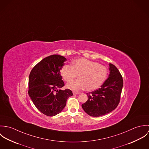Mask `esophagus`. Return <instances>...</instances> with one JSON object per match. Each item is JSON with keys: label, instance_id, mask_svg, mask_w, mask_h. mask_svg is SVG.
I'll return each mask as SVG.
<instances>
[{"label": "esophagus", "instance_id": "esophagus-1", "mask_svg": "<svg viewBox=\"0 0 149 149\" xmlns=\"http://www.w3.org/2000/svg\"><path fill=\"white\" fill-rule=\"evenodd\" d=\"M73 95H78V94H79L80 93V92H73Z\"/></svg>", "mask_w": 149, "mask_h": 149}]
</instances>
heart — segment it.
<instances>
[{"label":"heart","mask_w":149,"mask_h":149,"mask_svg":"<svg viewBox=\"0 0 149 149\" xmlns=\"http://www.w3.org/2000/svg\"><path fill=\"white\" fill-rule=\"evenodd\" d=\"M107 68L85 58H79L72 62V65H64L60 74L66 82H69L78 76L79 80L71 81L66 87L73 91L85 88L91 91L99 88L105 81L107 76Z\"/></svg>","instance_id":"b5f03b06"}]
</instances>
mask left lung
I'll return each mask as SVG.
<instances>
[{"mask_svg":"<svg viewBox=\"0 0 149 149\" xmlns=\"http://www.w3.org/2000/svg\"><path fill=\"white\" fill-rule=\"evenodd\" d=\"M109 74L100 88L86 93L88 100L82 104L85 112L93 117L107 114L119 104L123 85V78L117 68L109 64Z\"/></svg>","mask_w":149,"mask_h":149,"instance_id":"obj_1","label":"left lung"}]
</instances>
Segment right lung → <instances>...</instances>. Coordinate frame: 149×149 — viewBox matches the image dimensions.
<instances>
[{
  "instance_id": "obj_1",
  "label": "right lung",
  "mask_w": 149,
  "mask_h": 149,
  "mask_svg": "<svg viewBox=\"0 0 149 149\" xmlns=\"http://www.w3.org/2000/svg\"><path fill=\"white\" fill-rule=\"evenodd\" d=\"M66 59L54 54L42 60L31 70L29 79V95L37 108L46 116L60 113L68 98L73 95L64 86L60 69Z\"/></svg>"
}]
</instances>
